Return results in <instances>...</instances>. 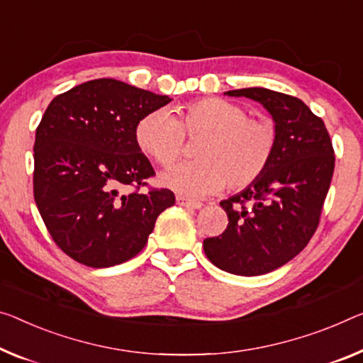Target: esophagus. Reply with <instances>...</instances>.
<instances>
[{"label":"esophagus","instance_id":"1","mask_svg":"<svg viewBox=\"0 0 363 363\" xmlns=\"http://www.w3.org/2000/svg\"><path fill=\"white\" fill-rule=\"evenodd\" d=\"M177 203L180 206H185V208H189V209H199L201 206H203V203H199V201L185 198V196H182V194H178L177 196Z\"/></svg>","mask_w":363,"mask_h":363}]
</instances>
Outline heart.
<instances>
[{
    "label": "heart",
    "instance_id": "heart-1",
    "mask_svg": "<svg viewBox=\"0 0 363 363\" xmlns=\"http://www.w3.org/2000/svg\"><path fill=\"white\" fill-rule=\"evenodd\" d=\"M185 135L203 138L194 162L172 167L160 175L165 188L199 198L225 185L243 189L264 174L277 146L276 125L252 118L242 105L224 99H201L178 111L159 108L144 115L135 128L138 147L155 164L169 167L180 157Z\"/></svg>",
    "mask_w": 363,
    "mask_h": 363
}]
</instances>
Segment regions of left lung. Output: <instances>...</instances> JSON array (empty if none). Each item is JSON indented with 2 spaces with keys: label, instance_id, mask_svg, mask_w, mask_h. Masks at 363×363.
I'll return each instance as SVG.
<instances>
[{
  "label": "left lung",
  "instance_id": "obj_1",
  "mask_svg": "<svg viewBox=\"0 0 363 363\" xmlns=\"http://www.w3.org/2000/svg\"><path fill=\"white\" fill-rule=\"evenodd\" d=\"M225 94L253 99L269 111L277 146L258 180L220 201L228 225L203 247L222 271L261 276L289 263L313 237L331 185L334 149L323 120L300 99L263 87Z\"/></svg>",
  "mask_w": 363,
  "mask_h": 363
}]
</instances>
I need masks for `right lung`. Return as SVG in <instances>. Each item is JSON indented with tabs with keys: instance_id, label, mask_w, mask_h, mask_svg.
Listing matches in <instances>:
<instances>
[{
	"instance_id": "right-lung-1",
	"label": "right lung",
	"mask_w": 363,
	"mask_h": 363,
	"mask_svg": "<svg viewBox=\"0 0 363 363\" xmlns=\"http://www.w3.org/2000/svg\"><path fill=\"white\" fill-rule=\"evenodd\" d=\"M170 100L104 77L47 107L33 144V199L53 242L77 263L131 259L159 214L175 204L167 188L139 191L155 172L135 139L138 121Z\"/></svg>"
}]
</instances>
